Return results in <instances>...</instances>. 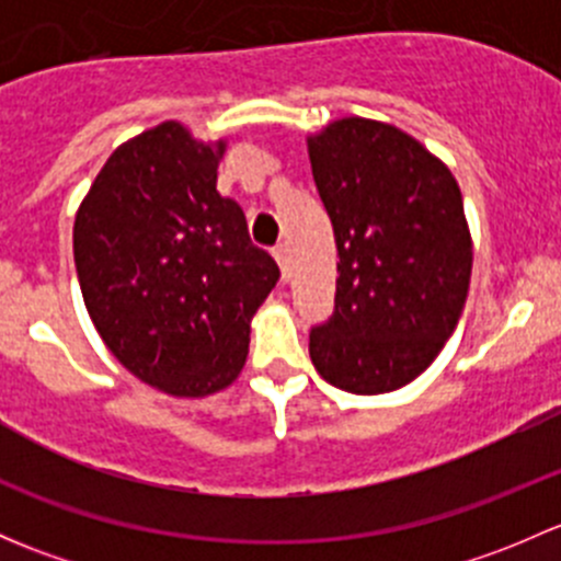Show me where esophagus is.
Returning <instances> with one entry per match:
<instances>
[{
	"label": "esophagus",
	"instance_id": "34e87169",
	"mask_svg": "<svg viewBox=\"0 0 561 561\" xmlns=\"http://www.w3.org/2000/svg\"><path fill=\"white\" fill-rule=\"evenodd\" d=\"M274 257H276V263H279L282 279L287 282V276H290V249H287V244L274 247Z\"/></svg>",
	"mask_w": 561,
	"mask_h": 561
}]
</instances>
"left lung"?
Here are the masks:
<instances>
[{"label":"left lung","mask_w":561,"mask_h":561,"mask_svg":"<svg viewBox=\"0 0 561 561\" xmlns=\"http://www.w3.org/2000/svg\"><path fill=\"white\" fill-rule=\"evenodd\" d=\"M333 225V314L309 333L314 369L358 396L404 388L456 331L472 236L454 173L399 127L350 116L309 135Z\"/></svg>","instance_id":"obj_1"}]
</instances>
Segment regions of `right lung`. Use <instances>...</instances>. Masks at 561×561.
I'll return each mask as SVG.
<instances>
[{"mask_svg": "<svg viewBox=\"0 0 561 561\" xmlns=\"http://www.w3.org/2000/svg\"><path fill=\"white\" fill-rule=\"evenodd\" d=\"M225 140L162 122L118 146L83 197L72 252L105 347L146 386L203 399L241 375L249 322L279 279L217 192Z\"/></svg>", "mask_w": 561, "mask_h": 561, "instance_id": "obj_1", "label": "right lung"}]
</instances>
